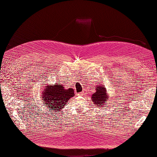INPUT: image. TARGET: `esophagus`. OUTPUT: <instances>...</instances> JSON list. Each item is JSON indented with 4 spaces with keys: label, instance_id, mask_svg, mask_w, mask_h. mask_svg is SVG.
I'll return each instance as SVG.
<instances>
[{
    "label": "esophagus",
    "instance_id": "1",
    "mask_svg": "<svg viewBox=\"0 0 157 157\" xmlns=\"http://www.w3.org/2000/svg\"><path fill=\"white\" fill-rule=\"evenodd\" d=\"M84 93H85V91L84 90H83L82 92H80V95H83V94H84Z\"/></svg>",
    "mask_w": 157,
    "mask_h": 157
}]
</instances>
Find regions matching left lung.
Here are the masks:
<instances>
[{"label": "left lung", "mask_w": 157, "mask_h": 157, "mask_svg": "<svg viewBox=\"0 0 157 157\" xmlns=\"http://www.w3.org/2000/svg\"><path fill=\"white\" fill-rule=\"evenodd\" d=\"M109 95L107 88L103 84L96 85V92H94L91 96L92 101L97 107H107L105 104L109 101Z\"/></svg>", "instance_id": "8db88e82"}]
</instances>
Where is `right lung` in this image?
<instances>
[{"mask_svg":"<svg viewBox=\"0 0 157 157\" xmlns=\"http://www.w3.org/2000/svg\"><path fill=\"white\" fill-rule=\"evenodd\" d=\"M40 96L44 106L47 107V111L50 110L54 114H58L75 96V93L72 88L66 89L63 84H46Z\"/></svg>","mask_w":157,"mask_h":157,"instance_id":"1","label":"right lung"}]
</instances>
